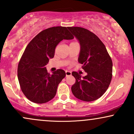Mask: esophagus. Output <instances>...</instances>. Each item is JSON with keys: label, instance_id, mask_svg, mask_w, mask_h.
I'll use <instances>...</instances> for the list:
<instances>
[{"label": "esophagus", "instance_id": "34e87169", "mask_svg": "<svg viewBox=\"0 0 134 134\" xmlns=\"http://www.w3.org/2000/svg\"><path fill=\"white\" fill-rule=\"evenodd\" d=\"M65 74H66V77L70 76V75H72V72H70V71H66Z\"/></svg>", "mask_w": 134, "mask_h": 134}]
</instances>
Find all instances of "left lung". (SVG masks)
<instances>
[{"instance_id": "obj_1", "label": "left lung", "mask_w": 134, "mask_h": 134, "mask_svg": "<svg viewBox=\"0 0 134 134\" xmlns=\"http://www.w3.org/2000/svg\"><path fill=\"white\" fill-rule=\"evenodd\" d=\"M80 44L78 61L87 75L82 77L72 72L75 83L72 86L74 96L85 102L99 99L105 92L112 77V61L105 46L96 34L86 29L69 27Z\"/></svg>"}]
</instances>
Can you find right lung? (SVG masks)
I'll use <instances>...</instances> for the list:
<instances>
[{
  "mask_svg": "<svg viewBox=\"0 0 134 134\" xmlns=\"http://www.w3.org/2000/svg\"><path fill=\"white\" fill-rule=\"evenodd\" d=\"M66 27H53L42 30L27 45L17 68L21 90L29 100L43 104L51 100L57 92L58 85L65 77L62 69L52 74L45 67L52 59L55 49L63 39L70 40L74 36Z\"/></svg>",
  "mask_w": 134,
  "mask_h": 134,
  "instance_id": "right-lung-1",
  "label": "right lung"
}]
</instances>
